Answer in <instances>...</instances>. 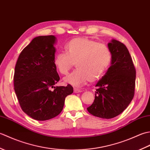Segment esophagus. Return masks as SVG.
I'll use <instances>...</instances> for the list:
<instances>
[{
  "label": "esophagus",
  "mask_w": 150,
  "mask_h": 150,
  "mask_svg": "<svg viewBox=\"0 0 150 150\" xmlns=\"http://www.w3.org/2000/svg\"><path fill=\"white\" fill-rule=\"evenodd\" d=\"M82 91L80 89H78V88H74V92L75 93H80V92H82Z\"/></svg>",
  "instance_id": "esophagus-1"
}]
</instances>
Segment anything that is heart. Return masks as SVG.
Wrapping results in <instances>:
<instances>
[{"instance_id": "heart-1", "label": "heart", "mask_w": 150, "mask_h": 150, "mask_svg": "<svg viewBox=\"0 0 150 150\" xmlns=\"http://www.w3.org/2000/svg\"><path fill=\"white\" fill-rule=\"evenodd\" d=\"M64 49L66 53L56 54L54 64L61 74L66 75L75 63L77 69L64 78L66 82L74 86H81L89 80H98L111 62L109 47L86 37L74 38L66 44Z\"/></svg>"}]
</instances>
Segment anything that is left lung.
Instances as JSON below:
<instances>
[{
    "label": "left lung",
    "instance_id": "obj_1",
    "mask_svg": "<svg viewBox=\"0 0 150 150\" xmlns=\"http://www.w3.org/2000/svg\"><path fill=\"white\" fill-rule=\"evenodd\" d=\"M111 66L95 86V100L87 110L93 115L111 119L128 106L135 93L136 71L126 46L115 39L108 43Z\"/></svg>",
    "mask_w": 150,
    "mask_h": 150
}]
</instances>
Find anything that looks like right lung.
Instances as JSON below:
<instances>
[{"label":"right lung","mask_w":150,"mask_h":150,"mask_svg":"<svg viewBox=\"0 0 150 150\" xmlns=\"http://www.w3.org/2000/svg\"><path fill=\"white\" fill-rule=\"evenodd\" d=\"M56 40L53 35L34 38L22 51L15 65L14 90L19 104L25 113L37 120L58 115L65 98L73 92L70 84L55 86L60 80L54 64Z\"/></svg>","instance_id":"right-lung-1"}]
</instances>
